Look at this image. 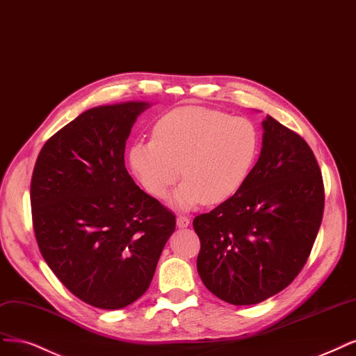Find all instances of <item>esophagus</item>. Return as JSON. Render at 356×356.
I'll return each instance as SVG.
<instances>
[{
    "mask_svg": "<svg viewBox=\"0 0 356 356\" xmlns=\"http://www.w3.org/2000/svg\"><path fill=\"white\" fill-rule=\"evenodd\" d=\"M188 225H190V219H188L187 216L179 215V216L177 218V227H178V228H187Z\"/></svg>",
    "mask_w": 356,
    "mask_h": 356,
    "instance_id": "obj_1",
    "label": "esophagus"
}]
</instances>
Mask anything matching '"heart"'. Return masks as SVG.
I'll return each mask as SVG.
<instances>
[{
  "mask_svg": "<svg viewBox=\"0 0 356 356\" xmlns=\"http://www.w3.org/2000/svg\"><path fill=\"white\" fill-rule=\"evenodd\" d=\"M259 152L250 120L206 107H179L156 122L153 140L131 147L129 162L145 190L163 199L181 177L179 209L219 204L246 182Z\"/></svg>",
  "mask_w": 356,
  "mask_h": 356,
  "instance_id": "obj_1",
  "label": "heart"
}]
</instances>
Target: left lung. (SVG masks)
I'll return each instance as SVG.
<instances>
[{
	"instance_id": "obj_1",
	"label": "left lung",
	"mask_w": 356,
	"mask_h": 356,
	"mask_svg": "<svg viewBox=\"0 0 356 356\" xmlns=\"http://www.w3.org/2000/svg\"><path fill=\"white\" fill-rule=\"evenodd\" d=\"M262 150L243 187L193 220L197 271L231 305H256L302 271L320 229L324 184L306 141L266 116Z\"/></svg>"
}]
</instances>
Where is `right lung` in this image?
<instances>
[{
  "instance_id": "add662e5",
  "label": "right lung",
  "mask_w": 356,
  "mask_h": 356,
  "mask_svg": "<svg viewBox=\"0 0 356 356\" xmlns=\"http://www.w3.org/2000/svg\"><path fill=\"white\" fill-rule=\"evenodd\" d=\"M144 102L99 106L57 131L31 181L32 222L47 265L82 302L120 309L149 289L175 215L125 168Z\"/></svg>"
}]
</instances>
